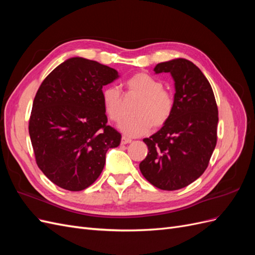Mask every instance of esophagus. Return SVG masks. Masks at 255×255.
Segmentation results:
<instances>
[{"instance_id":"obj_1","label":"esophagus","mask_w":255,"mask_h":255,"mask_svg":"<svg viewBox=\"0 0 255 255\" xmlns=\"http://www.w3.org/2000/svg\"><path fill=\"white\" fill-rule=\"evenodd\" d=\"M130 141H132V139H129V138H128L126 136H123L121 138V144H127V143H129Z\"/></svg>"}]
</instances>
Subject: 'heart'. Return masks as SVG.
Returning <instances> with one entry per match:
<instances>
[{
    "label": "heart",
    "instance_id": "1",
    "mask_svg": "<svg viewBox=\"0 0 255 255\" xmlns=\"http://www.w3.org/2000/svg\"><path fill=\"white\" fill-rule=\"evenodd\" d=\"M128 91L140 96L135 105V116L123 120L119 128L129 137L141 136L148 133L152 125L158 128L164 126L171 117L174 109V97L163 88V84L146 73H136L126 81ZM102 105L105 114L112 121L118 122L122 118V97L115 86H107L102 91Z\"/></svg>",
    "mask_w": 255,
    "mask_h": 255
}]
</instances>
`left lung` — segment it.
<instances>
[{
	"instance_id": "left-lung-1",
	"label": "left lung",
	"mask_w": 255,
	"mask_h": 255,
	"mask_svg": "<svg viewBox=\"0 0 255 255\" xmlns=\"http://www.w3.org/2000/svg\"><path fill=\"white\" fill-rule=\"evenodd\" d=\"M156 74L169 72L174 80V109L148 145L140 171L153 186L177 190L201 176L217 143L218 107L210 82L191 61L176 58L157 64Z\"/></svg>"
}]
</instances>
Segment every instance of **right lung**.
<instances>
[{
  "instance_id": "right-lung-1",
  "label": "right lung",
  "mask_w": 255,
  "mask_h": 255,
  "mask_svg": "<svg viewBox=\"0 0 255 255\" xmlns=\"http://www.w3.org/2000/svg\"><path fill=\"white\" fill-rule=\"evenodd\" d=\"M118 78L111 67L72 57L41 83L28 132L38 167L57 186L89 187L103 170L107 150L120 144L121 134L106 125L102 105L103 86Z\"/></svg>"
}]
</instances>
